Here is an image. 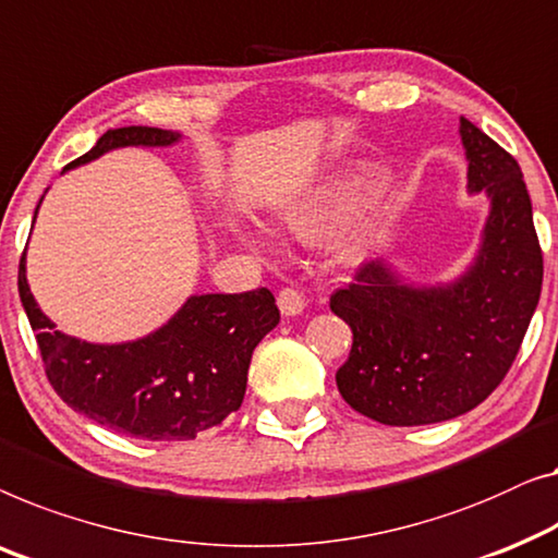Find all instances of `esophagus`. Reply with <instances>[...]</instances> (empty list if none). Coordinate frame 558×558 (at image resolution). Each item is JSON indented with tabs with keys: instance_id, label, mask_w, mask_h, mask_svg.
Masks as SVG:
<instances>
[{
	"instance_id": "34e87169",
	"label": "esophagus",
	"mask_w": 558,
	"mask_h": 558,
	"mask_svg": "<svg viewBox=\"0 0 558 558\" xmlns=\"http://www.w3.org/2000/svg\"><path fill=\"white\" fill-rule=\"evenodd\" d=\"M277 304L284 317H296V314L304 312V296L296 292L294 287H284L277 294Z\"/></svg>"
}]
</instances>
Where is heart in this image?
<instances>
[{"label":"heart","mask_w":558,"mask_h":558,"mask_svg":"<svg viewBox=\"0 0 558 558\" xmlns=\"http://www.w3.org/2000/svg\"><path fill=\"white\" fill-rule=\"evenodd\" d=\"M362 204V185L360 183H344L335 185V189L322 191L319 196H314L304 204L281 216L284 229L296 239H312L319 233H332L352 219V214L357 211Z\"/></svg>","instance_id":"heart-1"}]
</instances>
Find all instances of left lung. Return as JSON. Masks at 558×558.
Masks as SVG:
<instances>
[{"label":"left lung","mask_w":558,"mask_h":558,"mask_svg":"<svg viewBox=\"0 0 558 558\" xmlns=\"http://www.w3.org/2000/svg\"><path fill=\"white\" fill-rule=\"evenodd\" d=\"M460 141L468 189L490 198L471 269L450 284L410 287L373 259L329 296L352 329L339 395L383 425L442 423L481 405L511 369L541 296L544 256L519 163L465 118Z\"/></svg>","instance_id":"1"}]
</instances>
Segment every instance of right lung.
Instances as JSON below:
<instances>
[{"instance_id": "1", "label": "right lung", "mask_w": 558, "mask_h": 558, "mask_svg": "<svg viewBox=\"0 0 558 558\" xmlns=\"http://www.w3.org/2000/svg\"><path fill=\"white\" fill-rule=\"evenodd\" d=\"M160 128H116L68 168L125 145L179 141ZM37 216V214H35ZM20 299L35 329L45 375L72 410L143 440H193L241 408L254 347L279 325L269 289L191 296L156 332L123 344L62 335L39 310L20 259Z\"/></svg>"}]
</instances>
